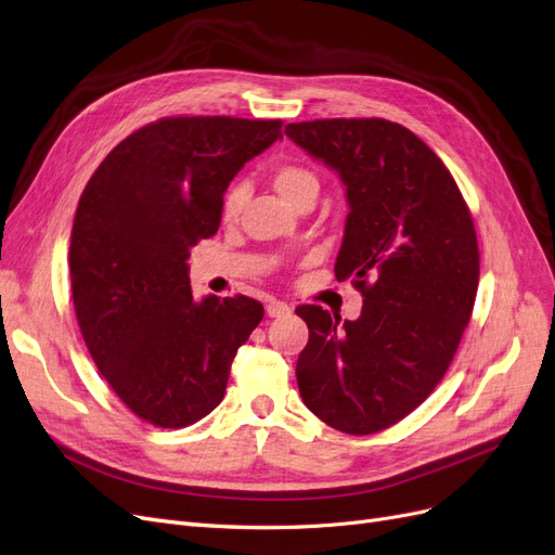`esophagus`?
<instances>
[{
  "label": "esophagus",
  "mask_w": 555,
  "mask_h": 555,
  "mask_svg": "<svg viewBox=\"0 0 555 555\" xmlns=\"http://www.w3.org/2000/svg\"><path fill=\"white\" fill-rule=\"evenodd\" d=\"M293 311V307L291 304H285V301H270L267 304V315L270 318H283V315H288Z\"/></svg>",
  "instance_id": "esophagus-1"
}]
</instances>
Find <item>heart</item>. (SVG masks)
I'll return each instance as SVG.
<instances>
[{"instance_id":"b5f03b06","label":"heart","mask_w":555,"mask_h":555,"mask_svg":"<svg viewBox=\"0 0 555 555\" xmlns=\"http://www.w3.org/2000/svg\"><path fill=\"white\" fill-rule=\"evenodd\" d=\"M270 182L281 198L293 207L307 201H315V195L320 191L318 175L304 164H279L270 172ZM244 205H246V186L232 184L221 201V219L225 223L237 221Z\"/></svg>"}]
</instances>
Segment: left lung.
<instances>
[{"label": "left lung", "instance_id": "8db88e82", "mask_svg": "<svg viewBox=\"0 0 555 555\" xmlns=\"http://www.w3.org/2000/svg\"><path fill=\"white\" fill-rule=\"evenodd\" d=\"M346 186L348 219L334 274L362 293L344 320L307 304L301 401L336 431L366 436L397 424L450 369L479 283L470 209L442 160L401 124L315 119L285 127Z\"/></svg>", "mask_w": 555, "mask_h": 555}]
</instances>
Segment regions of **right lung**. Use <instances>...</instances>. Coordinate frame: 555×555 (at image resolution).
<instances>
[{
    "mask_svg": "<svg viewBox=\"0 0 555 555\" xmlns=\"http://www.w3.org/2000/svg\"><path fill=\"white\" fill-rule=\"evenodd\" d=\"M281 119L166 117L138 129L87 182L70 232L76 318L94 364L131 413L182 428L223 401L237 348L264 311L251 297L195 301L191 246L221 223L246 160Z\"/></svg>",
    "mask_w": 555,
    "mask_h": 555,
    "instance_id": "add662e5",
    "label": "right lung"
}]
</instances>
